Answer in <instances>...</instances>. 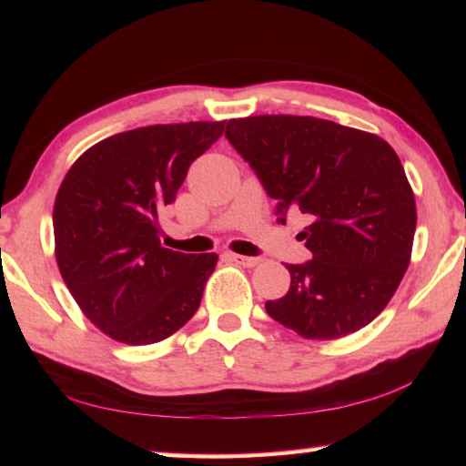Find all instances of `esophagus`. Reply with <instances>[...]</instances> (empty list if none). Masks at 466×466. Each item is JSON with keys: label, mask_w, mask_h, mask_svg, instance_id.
Returning <instances> with one entry per match:
<instances>
[{"label": "esophagus", "mask_w": 466, "mask_h": 466, "mask_svg": "<svg viewBox=\"0 0 466 466\" xmlns=\"http://www.w3.org/2000/svg\"><path fill=\"white\" fill-rule=\"evenodd\" d=\"M228 258L242 267H255V265H258V261H261L258 257H244V255H228Z\"/></svg>", "instance_id": "34e87169"}]
</instances>
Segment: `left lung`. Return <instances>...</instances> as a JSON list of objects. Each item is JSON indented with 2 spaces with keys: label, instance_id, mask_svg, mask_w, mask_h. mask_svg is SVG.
Wrapping results in <instances>:
<instances>
[{
  "label": "left lung",
  "instance_id": "left-lung-1",
  "mask_svg": "<svg viewBox=\"0 0 466 466\" xmlns=\"http://www.w3.org/2000/svg\"><path fill=\"white\" fill-rule=\"evenodd\" d=\"M226 137L286 224L309 218L310 261L286 265L288 294L267 314L304 339H339L366 327L397 291L409 267L415 197L394 149L374 133L296 115L232 119Z\"/></svg>",
  "mask_w": 466,
  "mask_h": 466
}]
</instances>
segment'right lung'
Listing matches in <instances>:
<instances>
[{
    "label": "right lung",
    "instance_id": "1",
    "mask_svg": "<svg viewBox=\"0 0 466 466\" xmlns=\"http://www.w3.org/2000/svg\"><path fill=\"white\" fill-rule=\"evenodd\" d=\"M226 121L149 125L98 141L63 178L53 208L55 257L82 312L115 341L149 345L201 304L218 255L160 244L157 214Z\"/></svg>",
    "mask_w": 466,
    "mask_h": 466
}]
</instances>
